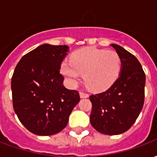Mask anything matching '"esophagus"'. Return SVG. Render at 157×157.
<instances>
[{
  "instance_id": "esophagus-1",
  "label": "esophagus",
  "mask_w": 157,
  "mask_h": 157,
  "mask_svg": "<svg viewBox=\"0 0 157 157\" xmlns=\"http://www.w3.org/2000/svg\"><path fill=\"white\" fill-rule=\"evenodd\" d=\"M80 97H81V98H88L89 95L86 92H80Z\"/></svg>"
}]
</instances>
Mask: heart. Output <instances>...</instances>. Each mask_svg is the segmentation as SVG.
I'll list each match as a JSON object with an SVG mask.
<instances>
[{
    "mask_svg": "<svg viewBox=\"0 0 157 157\" xmlns=\"http://www.w3.org/2000/svg\"><path fill=\"white\" fill-rule=\"evenodd\" d=\"M121 67V58L116 51L88 47L72 53L71 62H62L60 71L71 84H76L84 75L90 90L102 92L117 81Z\"/></svg>",
    "mask_w": 157,
    "mask_h": 157,
    "instance_id": "heart-1",
    "label": "heart"
}]
</instances>
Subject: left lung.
<instances>
[{
  "label": "left lung",
  "instance_id": "obj_1",
  "mask_svg": "<svg viewBox=\"0 0 157 157\" xmlns=\"http://www.w3.org/2000/svg\"><path fill=\"white\" fill-rule=\"evenodd\" d=\"M122 61L121 74L105 92L90 96V122L97 131L119 135L130 128L145 100V74L137 58L121 46L111 44Z\"/></svg>",
  "mask_w": 157,
  "mask_h": 157
}]
</instances>
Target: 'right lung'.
<instances>
[{"label": "right lung", "mask_w": 157, "mask_h": 157, "mask_svg": "<svg viewBox=\"0 0 157 157\" xmlns=\"http://www.w3.org/2000/svg\"><path fill=\"white\" fill-rule=\"evenodd\" d=\"M66 45L42 44L23 55L12 77L13 109L27 129L38 135L63 130L80 101L78 91L63 86L59 73Z\"/></svg>", "instance_id": "obj_1"}]
</instances>
